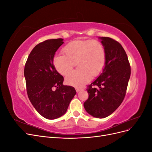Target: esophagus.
I'll use <instances>...</instances> for the list:
<instances>
[{
	"instance_id": "obj_1",
	"label": "esophagus",
	"mask_w": 152,
	"mask_h": 152,
	"mask_svg": "<svg viewBox=\"0 0 152 152\" xmlns=\"http://www.w3.org/2000/svg\"><path fill=\"white\" fill-rule=\"evenodd\" d=\"M82 89H80V88H76V91L77 93H79V92H80V91H82Z\"/></svg>"
}]
</instances>
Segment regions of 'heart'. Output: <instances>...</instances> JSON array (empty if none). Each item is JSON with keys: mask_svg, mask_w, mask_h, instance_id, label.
<instances>
[{"mask_svg": "<svg viewBox=\"0 0 152 152\" xmlns=\"http://www.w3.org/2000/svg\"><path fill=\"white\" fill-rule=\"evenodd\" d=\"M65 55H55L53 65L62 75L70 73L77 63L79 68L70 73L65 79L66 84L81 87L92 76H98L105 65L106 53L103 44L96 40H74L63 49Z\"/></svg>", "mask_w": 152, "mask_h": 152, "instance_id": "obj_1", "label": "heart"}]
</instances>
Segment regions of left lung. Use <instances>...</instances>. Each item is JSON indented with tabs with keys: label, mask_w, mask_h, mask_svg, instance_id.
Returning <instances> with one entry per match:
<instances>
[{
	"label": "left lung",
	"mask_w": 152,
	"mask_h": 152,
	"mask_svg": "<svg viewBox=\"0 0 152 152\" xmlns=\"http://www.w3.org/2000/svg\"><path fill=\"white\" fill-rule=\"evenodd\" d=\"M99 39L105 50V65L102 73L87 89L89 98L84 107L91 115L103 118L115 111L123 102L130 79L131 67L120 43L110 37Z\"/></svg>",
	"instance_id": "obj_1"
}]
</instances>
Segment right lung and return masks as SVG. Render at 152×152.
Returning <instances> with one entry per match:
<instances>
[{
  "mask_svg": "<svg viewBox=\"0 0 152 152\" xmlns=\"http://www.w3.org/2000/svg\"><path fill=\"white\" fill-rule=\"evenodd\" d=\"M63 39H49L37 44L27 59L24 70L28 98L37 112L53 120L66 112L76 94L74 87L64 86L63 77L53 65L55 53Z\"/></svg>",
  "mask_w": 152,
  "mask_h": 152,
  "instance_id": "1",
  "label": "right lung"
}]
</instances>
